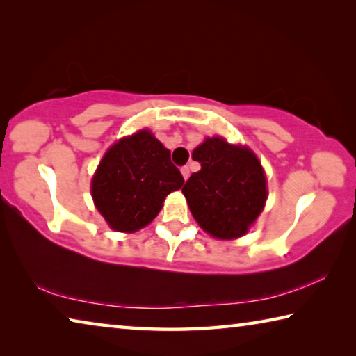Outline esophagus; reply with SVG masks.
<instances>
[{
    "mask_svg": "<svg viewBox=\"0 0 356 356\" xmlns=\"http://www.w3.org/2000/svg\"><path fill=\"white\" fill-rule=\"evenodd\" d=\"M180 171H182V176H184V179H185V180L190 177V168H188V166H184L182 170H180Z\"/></svg>",
    "mask_w": 356,
    "mask_h": 356,
    "instance_id": "obj_1",
    "label": "esophagus"
}]
</instances>
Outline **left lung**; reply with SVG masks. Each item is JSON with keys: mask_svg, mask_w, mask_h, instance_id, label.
<instances>
[{"mask_svg": "<svg viewBox=\"0 0 356 356\" xmlns=\"http://www.w3.org/2000/svg\"><path fill=\"white\" fill-rule=\"evenodd\" d=\"M191 156L201 170L191 174L182 193L197 225L216 238L245 236L267 200L257 156L218 136L207 138Z\"/></svg>", "mask_w": 356, "mask_h": 356, "instance_id": "1", "label": "left lung"}]
</instances>
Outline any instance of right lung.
Listing matches in <instances>:
<instances>
[{"label": "right lung", "mask_w": 356, "mask_h": 356, "mask_svg": "<svg viewBox=\"0 0 356 356\" xmlns=\"http://www.w3.org/2000/svg\"><path fill=\"white\" fill-rule=\"evenodd\" d=\"M184 185L171 152L149 130L122 138L108 149L91 184L102 216L118 232H134L152 221L165 197Z\"/></svg>", "instance_id": "1"}]
</instances>
